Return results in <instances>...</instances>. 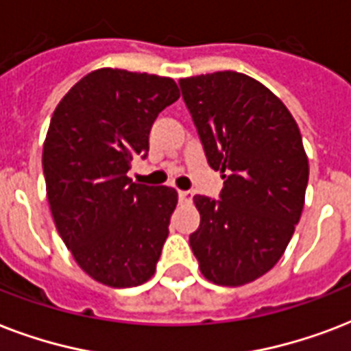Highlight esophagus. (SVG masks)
<instances>
[{"mask_svg":"<svg viewBox=\"0 0 351 351\" xmlns=\"http://www.w3.org/2000/svg\"><path fill=\"white\" fill-rule=\"evenodd\" d=\"M178 195H179V201H190V199H192V192H190V190H179Z\"/></svg>","mask_w":351,"mask_h":351,"instance_id":"1","label":"esophagus"}]
</instances>
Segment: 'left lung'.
Returning a JSON list of instances; mask_svg holds the SVG:
<instances>
[{
	"mask_svg": "<svg viewBox=\"0 0 351 351\" xmlns=\"http://www.w3.org/2000/svg\"><path fill=\"white\" fill-rule=\"evenodd\" d=\"M219 199L194 195L190 247L206 280L243 286L278 262L304 208L309 167L297 122L265 86L236 71L181 78Z\"/></svg>",
	"mask_w": 351,
	"mask_h": 351,
	"instance_id": "left-lung-1",
	"label": "left lung"
}]
</instances>
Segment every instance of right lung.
<instances>
[{"instance_id":"add662e5","label":"right lung","mask_w":351,"mask_h":351,"mask_svg":"<svg viewBox=\"0 0 351 351\" xmlns=\"http://www.w3.org/2000/svg\"><path fill=\"white\" fill-rule=\"evenodd\" d=\"M178 99L172 78L106 67L53 113L42 157L51 214L78 265L104 286H141L156 273L178 192L133 183L128 170Z\"/></svg>"}]
</instances>
